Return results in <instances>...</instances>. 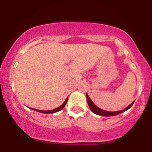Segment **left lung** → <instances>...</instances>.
<instances>
[{
    "instance_id": "obj_1",
    "label": "left lung",
    "mask_w": 152,
    "mask_h": 152,
    "mask_svg": "<svg viewBox=\"0 0 152 152\" xmlns=\"http://www.w3.org/2000/svg\"><path fill=\"white\" fill-rule=\"evenodd\" d=\"M86 98H87V102H88V106H89L90 109L91 110L92 112L94 113L95 114L100 115V116H116V115L121 114V113L124 112V111H126V110L130 109V108L132 106V105H133V104L134 102H134H132L129 106H127L126 109L121 110V111H113L112 112V111H105V110L101 109H99V107H97V106L94 104L93 102L91 101V99H90V97L88 96V94H86Z\"/></svg>"
}]
</instances>
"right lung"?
Masks as SVG:
<instances>
[{
    "mask_svg": "<svg viewBox=\"0 0 152 152\" xmlns=\"http://www.w3.org/2000/svg\"><path fill=\"white\" fill-rule=\"evenodd\" d=\"M67 101H68V98L66 99V101L64 102V104H62L61 106H60L59 107L56 108V109H53V110H49V111H42V110H37L36 109H32V108H30L32 110H34V111H38V112H41V113H43V114H52V113H56V112H58V111H61L63 108L65 106V105L66 104V103H67Z\"/></svg>",
    "mask_w": 152,
    "mask_h": 152,
    "instance_id": "right-lung-1",
    "label": "right lung"
}]
</instances>
